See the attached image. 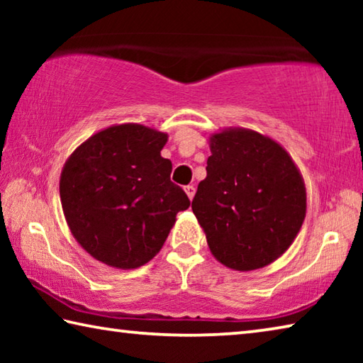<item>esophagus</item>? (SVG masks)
<instances>
[{
  "instance_id": "esophagus-1",
  "label": "esophagus",
  "mask_w": 363,
  "mask_h": 363,
  "mask_svg": "<svg viewBox=\"0 0 363 363\" xmlns=\"http://www.w3.org/2000/svg\"><path fill=\"white\" fill-rule=\"evenodd\" d=\"M186 194H187L189 199L192 200L194 195H195V187H194V186H187V187H186Z\"/></svg>"
}]
</instances>
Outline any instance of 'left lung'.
I'll list each match as a JSON object with an SVG mask.
<instances>
[{
  "label": "left lung",
  "instance_id": "left-lung-1",
  "mask_svg": "<svg viewBox=\"0 0 363 363\" xmlns=\"http://www.w3.org/2000/svg\"><path fill=\"white\" fill-rule=\"evenodd\" d=\"M192 211L225 267L248 272L285 253L306 218V186L284 147L247 128L210 136Z\"/></svg>",
  "mask_w": 363,
  "mask_h": 363
}]
</instances>
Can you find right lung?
Instances as JSON below:
<instances>
[{
    "label": "right lung",
    "instance_id": "add662e5",
    "mask_svg": "<svg viewBox=\"0 0 363 363\" xmlns=\"http://www.w3.org/2000/svg\"><path fill=\"white\" fill-rule=\"evenodd\" d=\"M168 134L123 123L73 150L59 192L72 235L94 259L115 269L149 262L168 238L186 192L171 182L173 164L162 157Z\"/></svg>",
    "mask_w": 363,
    "mask_h": 363
}]
</instances>
